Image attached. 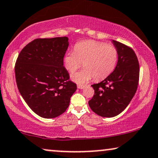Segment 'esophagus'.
<instances>
[{"label":"esophagus","mask_w":158,"mask_h":158,"mask_svg":"<svg viewBox=\"0 0 158 158\" xmlns=\"http://www.w3.org/2000/svg\"><path fill=\"white\" fill-rule=\"evenodd\" d=\"M85 87V85H77V88L78 89H83Z\"/></svg>","instance_id":"34e87169"}]
</instances>
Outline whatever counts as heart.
Wrapping results in <instances>:
<instances>
[{"mask_svg": "<svg viewBox=\"0 0 158 158\" xmlns=\"http://www.w3.org/2000/svg\"><path fill=\"white\" fill-rule=\"evenodd\" d=\"M117 60L118 52L115 47L88 40L77 43L74 51L66 52L63 64L66 70L72 73L83 63V70L70 75L73 81L83 84L93 77L96 81L105 79L114 71Z\"/></svg>", "mask_w": 158, "mask_h": 158, "instance_id": "1", "label": "heart"}]
</instances>
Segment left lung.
<instances>
[{"instance_id": "8db88e82", "label": "left lung", "mask_w": 158, "mask_h": 158, "mask_svg": "<svg viewBox=\"0 0 158 158\" xmlns=\"http://www.w3.org/2000/svg\"><path fill=\"white\" fill-rule=\"evenodd\" d=\"M118 52V61L109 76L94 84V96L88 101L92 111L102 117H114L130 103L137 89L139 65L136 54L126 45L111 40Z\"/></svg>"}]
</instances>
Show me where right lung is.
<instances>
[{
	"label": "right lung",
	"mask_w": 158,
	"mask_h": 158,
	"mask_svg": "<svg viewBox=\"0 0 158 158\" xmlns=\"http://www.w3.org/2000/svg\"><path fill=\"white\" fill-rule=\"evenodd\" d=\"M69 39H37L23 47L15 65L18 89L30 109L45 118L63 114L77 89L69 81L63 57Z\"/></svg>",
	"instance_id": "right-lung-1"
}]
</instances>
